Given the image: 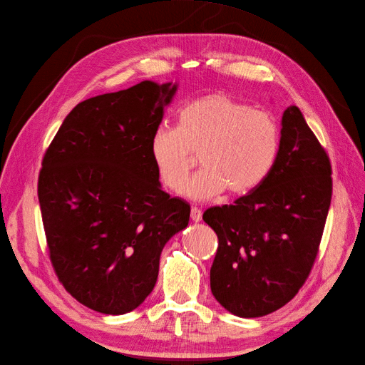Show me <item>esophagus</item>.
<instances>
[{"label":"esophagus","mask_w":365,"mask_h":365,"mask_svg":"<svg viewBox=\"0 0 365 365\" xmlns=\"http://www.w3.org/2000/svg\"><path fill=\"white\" fill-rule=\"evenodd\" d=\"M190 219L193 220V222H200V220L202 219V212L200 208H196V207H192V210H190Z\"/></svg>","instance_id":"esophagus-1"}]
</instances>
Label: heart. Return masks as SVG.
<instances>
[{
  "label": "heart",
  "instance_id": "1",
  "mask_svg": "<svg viewBox=\"0 0 365 365\" xmlns=\"http://www.w3.org/2000/svg\"><path fill=\"white\" fill-rule=\"evenodd\" d=\"M280 146L275 117L224 93L205 94L185 105L178 125H161L150 138V153L163 184L175 193L200 153L205 169L185 187L193 200H210L228 189L244 195L264 180Z\"/></svg>",
  "mask_w": 365,
  "mask_h": 365
}]
</instances>
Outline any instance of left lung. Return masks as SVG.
I'll return each instance as SVG.
<instances>
[{
	"instance_id": "left-lung-1",
	"label": "left lung",
	"mask_w": 365,
	"mask_h": 365,
	"mask_svg": "<svg viewBox=\"0 0 365 365\" xmlns=\"http://www.w3.org/2000/svg\"><path fill=\"white\" fill-rule=\"evenodd\" d=\"M330 200V158L300 109L289 106L264 180L233 204L204 212L219 240L210 269L216 300L242 318L289 303L312 271Z\"/></svg>"
}]
</instances>
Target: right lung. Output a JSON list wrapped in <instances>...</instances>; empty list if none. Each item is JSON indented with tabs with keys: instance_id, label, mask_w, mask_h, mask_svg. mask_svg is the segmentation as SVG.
Returning a JSON list of instances; mask_svg holds the SVG:
<instances>
[{
	"instance_id": "1",
	"label": "right lung",
	"mask_w": 365,
	"mask_h": 365,
	"mask_svg": "<svg viewBox=\"0 0 365 365\" xmlns=\"http://www.w3.org/2000/svg\"><path fill=\"white\" fill-rule=\"evenodd\" d=\"M176 85L145 81L81 102L42 158L38 197L48 256L71 297L101 314L134 311L190 205L161 190L150 138Z\"/></svg>"
}]
</instances>
